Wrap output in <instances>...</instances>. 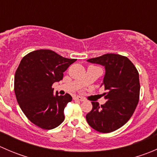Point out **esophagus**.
I'll return each instance as SVG.
<instances>
[{
    "label": "esophagus",
    "instance_id": "obj_1",
    "mask_svg": "<svg viewBox=\"0 0 157 157\" xmlns=\"http://www.w3.org/2000/svg\"><path fill=\"white\" fill-rule=\"evenodd\" d=\"M74 99H77V100H80V101H81V102H83V101H84V99H83V98L82 97H80V96H75V97L74 98Z\"/></svg>",
    "mask_w": 157,
    "mask_h": 157
}]
</instances>
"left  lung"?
I'll return each instance as SVG.
<instances>
[{
  "mask_svg": "<svg viewBox=\"0 0 157 157\" xmlns=\"http://www.w3.org/2000/svg\"><path fill=\"white\" fill-rule=\"evenodd\" d=\"M87 62L105 67L101 86L106 102L99 105L92 102L93 109L86 115L89 125L101 133H109L124 125L134 113L139 101V74L127 57L106 54L90 58Z\"/></svg>",
  "mask_w": 157,
  "mask_h": 157,
  "instance_id": "obj_1",
  "label": "left lung"
}]
</instances>
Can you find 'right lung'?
Masks as SVG:
<instances>
[{
    "label": "right lung",
    "instance_id": "add662e5",
    "mask_svg": "<svg viewBox=\"0 0 157 157\" xmlns=\"http://www.w3.org/2000/svg\"><path fill=\"white\" fill-rule=\"evenodd\" d=\"M76 61L46 49L30 52L21 60L14 77V92L20 109L34 124L49 130L64 121V108L72 97L54 93L52 85L62 80Z\"/></svg>",
    "mask_w": 157,
    "mask_h": 157
}]
</instances>
